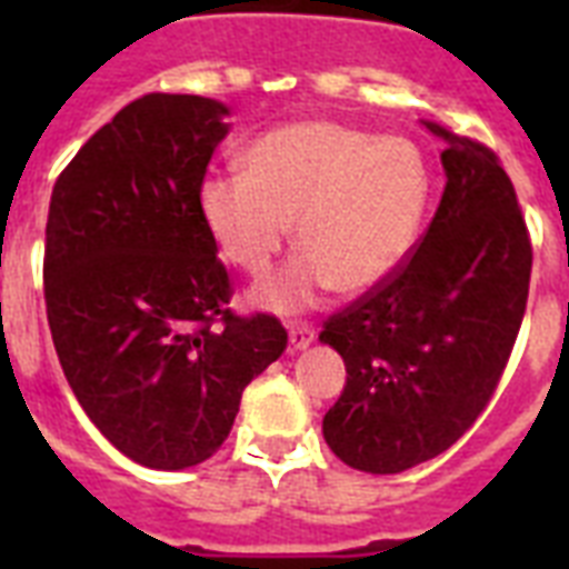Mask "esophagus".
<instances>
[{"label":"esophagus","instance_id":"obj_1","mask_svg":"<svg viewBox=\"0 0 569 569\" xmlns=\"http://www.w3.org/2000/svg\"><path fill=\"white\" fill-rule=\"evenodd\" d=\"M316 339V328L312 325H307V321H295V325H289V346L295 348V351H301V348H307Z\"/></svg>","mask_w":569,"mask_h":569}]
</instances>
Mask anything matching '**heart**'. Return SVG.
<instances>
[{
    "instance_id": "b5f03b06",
    "label": "heart",
    "mask_w": 569,
    "mask_h": 569,
    "mask_svg": "<svg viewBox=\"0 0 569 569\" xmlns=\"http://www.w3.org/2000/svg\"><path fill=\"white\" fill-rule=\"evenodd\" d=\"M431 191V164L410 138L307 118L253 138L244 171L209 173L197 206L221 257L257 280L295 221L303 253L257 292L268 310L292 312L330 286L360 295L396 274L419 241Z\"/></svg>"
}]
</instances>
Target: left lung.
<instances>
[{
  "label": "left lung",
  "instance_id": "8db88e82",
  "mask_svg": "<svg viewBox=\"0 0 569 569\" xmlns=\"http://www.w3.org/2000/svg\"><path fill=\"white\" fill-rule=\"evenodd\" d=\"M442 136L446 191L396 274L333 312L319 333L346 360L325 413L342 463L392 476L458 442L490 405L520 333L531 239L499 156Z\"/></svg>",
  "mask_w": 569,
  "mask_h": 569
}]
</instances>
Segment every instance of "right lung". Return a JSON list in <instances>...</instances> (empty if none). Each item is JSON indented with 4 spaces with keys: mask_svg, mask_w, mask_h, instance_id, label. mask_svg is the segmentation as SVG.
I'll return each mask as SVG.
<instances>
[{
    "mask_svg": "<svg viewBox=\"0 0 569 569\" xmlns=\"http://www.w3.org/2000/svg\"><path fill=\"white\" fill-rule=\"evenodd\" d=\"M227 106L144 93L58 173L43 295L64 378L102 437L150 469L221 449L241 392L286 351L268 312H232V283L197 189Z\"/></svg>",
    "mask_w": 569,
    "mask_h": 569,
    "instance_id": "right-lung-1",
    "label": "right lung"
}]
</instances>
